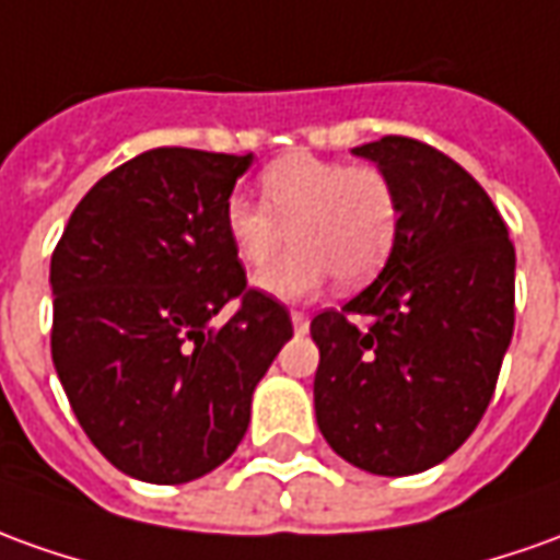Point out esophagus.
Wrapping results in <instances>:
<instances>
[{
    "label": "esophagus",
    "mask_w": 560,
    "mask_h": 560,
    "mask_svg": "<svg viewBox=\"0 0 560 560\" xmlns=\"http://www.w3.org/2000/svg\"><path fill=\"white\" fill-rule=\"evenodd\" d=\"M292 329L299 331V335H304V331L311 329V317L302 314V311H292Z\"/></svg>",
    "instance_id": "1"
}]
</instances>
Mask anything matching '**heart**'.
Masks as SVG:
<instances>
[{
    "instance_id": "1",
    "label": "heart",
    "mask_w": 560,
    "mask_h": 560,
    "mask_svg": "<svg viewBox=\"0 0 560 560\" xmlns=\"http://www.w3.org/2000/svg\"><path fill=\"white\" fill-rule=\"evenodd\" d=\"M261 203L231 195L222 231L234 258L265 268L289 241L273 268L258 273V289L280 302H302L326 289L369 283L390 258L399 229L396 185L372 164H341L311 152L277 158L258 176Z\"/></svg>"
}]
</instances>
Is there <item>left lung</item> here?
Wrapping results in <instances>:
<instances>
[{"label": "left lung", "mask_w": 560, "mask_h": 560, "mask_svg": "<svg viewBox=\"0 0 560 560\" xmlns=\"http://www.w3.org/2000/svg\"><path fill=\"white\" fill-rule=\"evenodd\" d=\"M353 155L393 179L399 229L375 283L311 323L317 427L347 464L415 476L460 448L491 402L515 326V249L485 188L433 145L384 137Z\"/></svg>", "instance_id": "left-lung-1"}]
</instances>
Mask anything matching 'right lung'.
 <instances>
[{"mask_svg":"<svg viewBox=\"0 0 560 560\" xmlns=\"http://www.w3.org/2000/svg\"><path fill=\"white\" fill-rule=\"evenodd\" d=\"M249 164L149 149L81 198L54 249V369L81 430L130 479L185 485L225 464L292 338L289 311L246 289L222 231Z\"/></svg>","mask_w":560,"mask_h":560,"instance_id":"obj_1","label":"right lung"}]
</instances>
